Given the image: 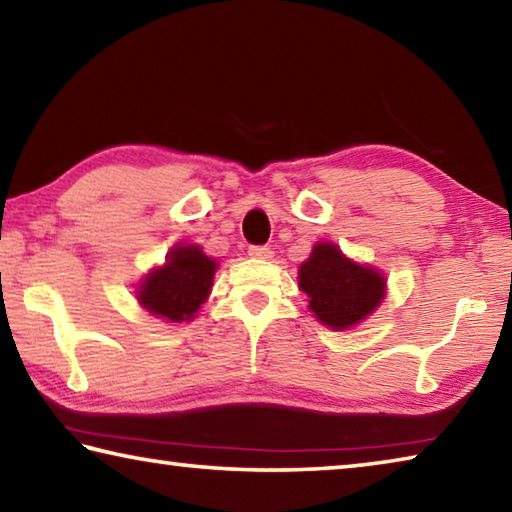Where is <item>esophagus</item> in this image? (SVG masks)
I'll list each match as a JSON object with an SVG mask.
<instances>
[{
  "label": "esophagus",
  "instance_id": "34e87169",
  "mask_svg": "<svg viewBox=\"0 0 512 512\" xmlns=\"http://www.w3.org/2000/svg\"><path fill=\"white\" fill-rule=\"evenodd\" d=\"M248 255L253 259H271L273 257V250L268 246H250L248 248Z\"/></svg>",
  "mask_w": 512,
  "mask_h": 512
}]
</instances>
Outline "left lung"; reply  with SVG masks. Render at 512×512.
Wrapping results in <instances>:
<instances>
[{
  "label": "left lung",
  "mask_w": 512,
  "mask_h": 512,
  "mask_svg": "<svg viewBox=\"0 0 512 512\" xmlns=\"http://www.w3.org/2000/svg\"><path fill=\"white\" fill-rule=\"evenodd\" d=\"M300 289L309 296V309L332 329L357 325L384 298L381 273L345 259L334 244H318L300 266Z\"/></svg>",
  "instance_id": "8db88e82"
}]
</instances>
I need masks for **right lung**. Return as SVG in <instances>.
<instances>
[{"instance_id":"obj_1","label":"right lung","mask_w":512,"mask_h":512,"mask_svg":"<svg viewBox=\"0 0 512 512\" xmlns=\"http://www.w3.org/2000/svg\"><path fill=\"white\" fill-rule=\"evenodd\" d=\"M216 262L198 246H178L169 253L167 264L146 277L137 300L151 314L171 323L192 320L212 289Z\"/></svg>"}]
</instances>
